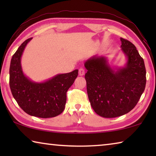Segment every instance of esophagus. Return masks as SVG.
<instances>
[{
	"mask_svg": "<svg viewBox=\"0 0 156 156\" xmlns=\"http://www.w3.org/2000/svg\"><path fill=\"white\" fill-rule=\"evenodd\" d=\"M78 73L80 76L84 75V73H85V70H84V69L83 67H80L78 70Z\"/></svg>",
	"mask_w": 156,
	"mask_h": 156,
	"instance_id": "obj_1",
	"label": "esophagus"
}]
</instances>
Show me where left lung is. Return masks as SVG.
Masks as SVG:
<instances>
[{
  "mask_svg": "<svg viewBox=\"0 0 156 156\" xmlns=\"http://www.w3.org/2000/svg\"><path fill=\"white\" fill-rule=\"evenodd\" d=\"M120 41L127 58L125 67L113 70L102 56H94L84 63L89 102L94 112L103 118L129 113L138 103L146 86L143 58L133 43L122 38Z\"/></svg>",
  "mask_w": 156,
  "mask_h": 156,
  "instance_id": "1",
  "label": "left lung"
}]
</instances>
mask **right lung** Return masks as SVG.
I'll return each mask as SVG.
<instances>
[{
    "label": "right lung",
    "instance_id": "1",
    "mask_svg": "<svg viewBox=\"0 0 156 156\" xmlns=\"http://www.w3.org/2000/svg\"><path fill=\"white\" fill-rule=\"evenodd\" d=\"M30 38L13 55L9 67V86L18 105L27 114L42 118H53L65 109L67 91L77 78L78 70L58 74L43 83H34L24 75L20 58Z\"/></svg>",
    "mask_w": 156,
    "mask_h": 156
}]
</instances>
